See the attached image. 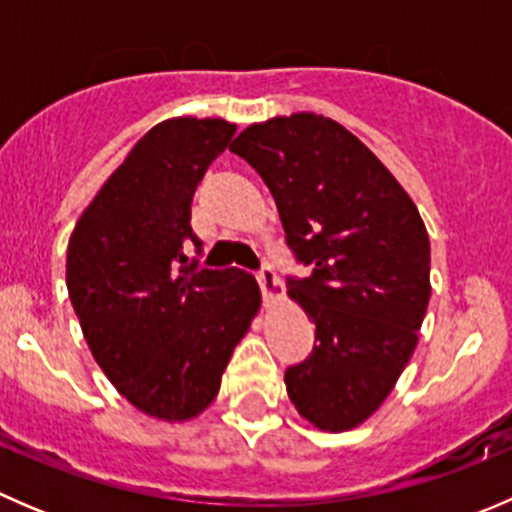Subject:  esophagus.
<instances>
[{"mask_svg": "<svg viewBox=\"0 0 512 512\" xmlns=\"http://www.w3.org/2000/svg\"><path fill=\"white\" fill-rule=\"evenodd\" d=\"M257 282H260V289H262V297H265V302H275V299L282 297V282H280V277H277L275 272L270 270V267H265V270L257 275Z\"/></svg>", "mask_w": 512, "mask_h": 512, "instance_id": "1", "label": "esophagus"}]
</instances>
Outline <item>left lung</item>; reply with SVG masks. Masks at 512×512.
<instances>
[{
  "label": "left lung",
  "mask_w": 512,
  "mask_h": 512,
  "mask_svg": "<svg viewBox=\"0 0 512 512\" xmlns=\"http://www.w3.org/2000/svg\"><path fill=\"white\" fill-rule=\"evenodd\" d=\"M230 151L265 180L287 245L312 267L287 282L317 339L287 369L289 401L319 431L361 426L399 381L426 317L431 242L418 208L354 133L317 113L250 123Z\"/></svg>",
  "instance_id": "8db88e82"
}]
</instances>
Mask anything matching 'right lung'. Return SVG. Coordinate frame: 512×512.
Wrapping results in <instances>:
<instances>
[{
	"instance_id": "add662e5",
	"label": "right lung",
	"mask_w": 512,
	"mask_h": 512,
	"mask_svg": "<svg viewBox=\"0 0 512 512\" xmlns=\"http://www.w3.org/2000/svg\"><path fill=\"white\" fill-rule=\"evenodd\" d=\"M225 118L153 126L108 175L66 250V287L96 364L141 414L185 423L215 401L262 304L255 277L195 272L190 203L235 136Z\"/></svg>"
}]
</instances>
